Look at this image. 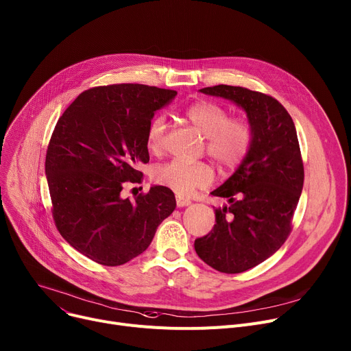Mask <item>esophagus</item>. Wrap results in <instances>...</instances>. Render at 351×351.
Wrapping results in <instances>:
<instances>
[{
	"label": "esophagus",
	"mask_w": 351,
	"mask_h": 351,
	"mask_svg": "<svg viewBox=\"0 0 351 351\" xmlns=\"http://www.w3.org/2000/svg\"><path fill=\"white\" fill-rule=\"evenodd\" d=\"M176 204H178V207H184V206L191 204V200L188 197H184V196L176 195Z\"/></svg>",
	"instance_id": "1"
}]
</instances>
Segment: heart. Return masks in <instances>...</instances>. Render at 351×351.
Here are the masks:
<instances>
[{
    "mask_svg": "<svg viewBox=\"0 0 351 351\" xmlns=\"http://www.w3.org/2000/svg\"><path fill=\"white\" fill-rule=\"evenodd\" d=\"M184 117L206 136V152L224 171L236 169L247 158L254 128L247 117H230L228 110L212 100H197L184 111ZM167 135V121L162 115L151 120L147 130V144L158 152ZM152 179L179 195H189L197 188H206L213 180V169L204 162L173 159L156 167Z\"/></svg>",
    "mask_w": 351,
    "mask_h": 351,
    "instance_id": "heart-1",
    "label": "heart"
}]
</instances>
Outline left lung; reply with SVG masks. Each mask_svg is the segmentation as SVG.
<instances>
[{
	"instance_id": "obj_1",
	"label": "left lung",
	"mask_w": 351,
	"mask_h": 351,
	"mask_svg": "<svg viewBox=\"0 0 351 351\" xmlns=\"http://www.w3.org/2000/svg\"><path fill=\"white\" fill-rule=\"evenodd\" d=\"M200 91L243 107L254 128L247 158L212 192L230 206L215 208V227L195 240V250L207 265L240 274L269 258L292 231L305 178L296 128L287 108L261 91L227 84Z\"/></svg>"
}]
</instances>
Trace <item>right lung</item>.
Wrapping results in <instances>:
<instances>
[{
    "label": "right lung",
    "instance_id": "1",
    "mask_svg": "<svg viewBox=\"0 0 351 351\" xmlns=\"http://www.w3.org/2000/svg\"><path fill=\"white\" fill-rule=\"evenodd\" d=\"M176 91L145 84L91 87L70 104L52 132L45 172L60 236L87 258L107 267L128 263L151 244L176 207L165 186L135 200L125 183H141L148 163L147 130L154 112Z\"/></svg>",
    "mask_w": 351,
    "mask_h": 351
}]
</instances>
